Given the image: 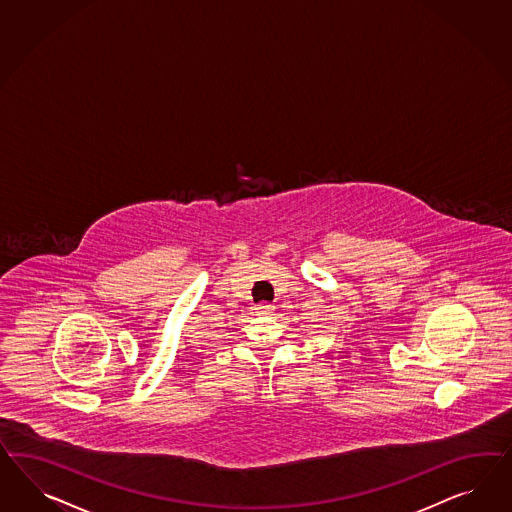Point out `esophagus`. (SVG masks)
I'll return each mask as SVG.
<instances>
[{"mask_svg": "<svg viewBox=\"0 0 512 512\" xmlns=\"http://www.w3.org/2000/svg\"><path fill=\"white\" fill-rule=\"evenodd\" d=\"M254 310H256L258 314H271V312L275 310V307L269 305V303H258V305L254 307Z\"/></svg>", "mask_w": 512, "mask_h": 512, "instance_id": "esophagus-1", "label": "esophagus"}]
</instances>
